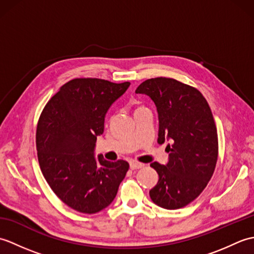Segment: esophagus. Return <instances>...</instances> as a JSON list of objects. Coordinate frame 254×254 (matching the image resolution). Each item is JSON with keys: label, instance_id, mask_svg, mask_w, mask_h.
Segmentation results:
<instances>
[{"label": "esophagus", "instance_id": "1", "mask_svg": "<svg viewBox=\"0 0 254 254\" xmlns=\"http://www.w3.org/2000/svg\"><path fill=\"white\" fill-rule=\"evenodd\" d=\"M142 167H144L143 164H139V163H131L130 164V168L132 170H136V169H141Z\"/></svg>", "mask_w": 254, "mask_h": 254}]
</instances>
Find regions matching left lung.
<instances>
[{"instance_id":"obj_1","label":"left lung","mask_w":254,"mask_h":254,"mask_svg":"<svg viewBox=\"0 0 254 254\" xmlns=\"http://www.w3.org/2000/svg\"><path fill=\"white\" fill-rule=\"evenodd\" d=\"M135 93L154 101L159 123L157 142H170L167 164H150L159 179L149 196L163 208H181L201 194L214 174L218 141L212 111L197 89L172 78L147 79Z\"/></svg>"}]
</instances>
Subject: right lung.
Wrapping results in <instances>:
<instances>
[{"mask_svg":"<svg viewBox=\"0 0 254 254\" xmlns=\"http://www.w3.org/2000/svg\"><path fill=\"white\" fill-rule=\"evenodd\" d=\"M128 86L99 78L72 79L41 113L36 135L41 172L59 198L77 212L95 214L109 206L128 170L127 161L95 156L107 112Z\"/></svg>","mask_w":254,"mask_h":254,"instance_id":"obj_1","label":"right lung"}]
</instances>
